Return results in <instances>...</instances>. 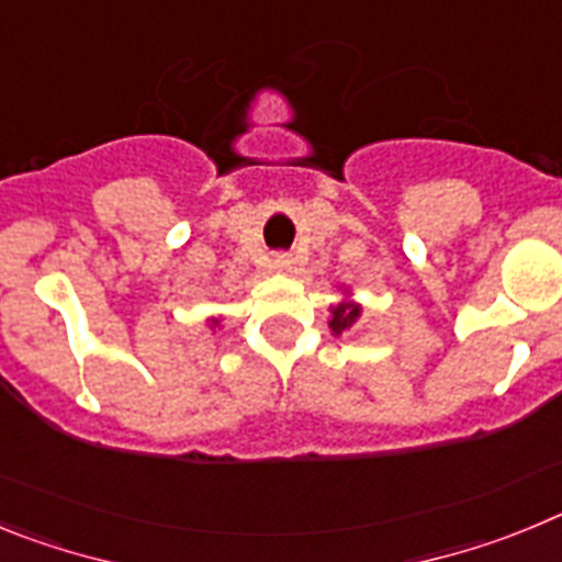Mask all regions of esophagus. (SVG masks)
<instances>
[{"mask_svg":"<svg viewBox=\"0 0 562 562\" xmlns=\"http://www.w3.org/2000/svg\"><path fill=\"white\" fill-rule=\"evenodd\" d=\"M272 267H276L278 272H292V267H295V258H292L290 252H276V258H272Z\"/></svg>","mask_w":562,"mask_h":562,"instance_id":"1","label":"esophagus"}]
</instances>
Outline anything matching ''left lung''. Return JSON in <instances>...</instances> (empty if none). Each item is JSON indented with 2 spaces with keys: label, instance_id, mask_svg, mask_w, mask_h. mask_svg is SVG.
<instances>
[{
  "label": "left lung",
  "instance_id": "8db88e82",
  "mask_svg": "<svg viewBox=\"0 0 562 562\" xmlns=\"http://www.w3.org/2000/svg\"><path fill=\"white\" fill-rule=\"evenodd\" d=\"M360 304H355V301H340L337 306H331V321H329V329L335 331V335H342L346 329H351V326L357 324V317H360Z\"/></svg>",
  "mask_w": 562,
  "mask_h": 562
}]
</instances>
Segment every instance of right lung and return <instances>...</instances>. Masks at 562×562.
<instances>
[{
	"instance_id": "right-lung-1",
	"label": "right lung",
	"mask_w": 562,
	"mask_h": 562,
	"mask_svg": "<svg viewBox=\"0 0 562 562\" xmlns=\"http://www.w3.org/2000/svg\"><path fill=\"white\" fill-rule=\"evenodd\" d=\"M211 326H220V317H211Z\"/></svg>"
}]
</instances>
